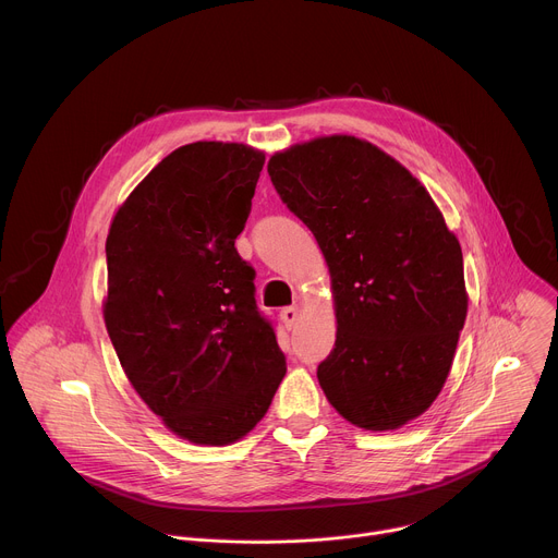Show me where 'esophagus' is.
Masks as SVG:
<instances>
[{"instance_id": "obj_1", "label": "esophagus", "mask_w": 558, "mask_h": 558, "mask_svg": "<svg viewBox=\"0 0 558 558\" xmlns=\"http://www.w3.org/2000/svg\"><path fill=\"white\" fill-rule=\"evenodd\" d=\"M298 315H300V308H298V306H284V308H280V320L284 323L287 329H291V327L295 325Z\"/></svg>"}]
</instances>
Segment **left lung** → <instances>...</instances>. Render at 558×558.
<instances>
[{"label":"left lung","instance_id":"1","mask_svg":"<svg viewBox=\"0 0 558 558\" xmlns=\"http://www.w3.org/2000/svg\"><path fill=\"white\" fill-rule=\"evenodd\" d=\"M267 172L329 265L338 336L317 366L329 404L364 430L402 428L437 400L465 323L457 235L426 187L364 138L295 143Z\"/></svg>","mask_w":558,"mask_h":558}]
</instances>
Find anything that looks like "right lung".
<instances>
[{
	"label": "right lung",
	"mask_w": 558,
	"mask_h": 558,
	"mask_svg": "<svg viewBox=\"0 0 558 558\" xmlns=\"http://www.w3.org/2000/svg\"><path fill=\"white\" fill-rule=\"evenodd\" d=\"M265 151L196 141L168 154L117 209L104 320L147 409L196 446L243 439L287 373L238 256Z\"/></svg>",
	"instance_id": "obj_1"
}]
</instances>
